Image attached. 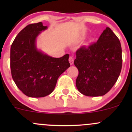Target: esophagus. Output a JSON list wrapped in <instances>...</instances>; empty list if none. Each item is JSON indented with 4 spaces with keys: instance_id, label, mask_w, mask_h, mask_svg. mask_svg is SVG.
<instances>
[{
    "instance_id": "esophagus-1",
    "label": "esophagus",
    "mask_w": 132,
    "mask_h": 132,
    "mask_svg": "<svg viewBox=\"0 0 132 132\" xmlns=\"http://www.w3.org/2000/svg\"><path fill=\"white\" fill-rule=\"evenodd\" d=\"M69 63H70L71 65L73 64V63H74V58H73V57H72V56L69 57Z\"/></svg>"
}]
</instances>
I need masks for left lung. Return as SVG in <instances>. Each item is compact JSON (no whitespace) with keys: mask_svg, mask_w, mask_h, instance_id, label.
Returning <instances> with one entry per match:
<instances>
[{"mask_svg":"<svg viewBox=\"0 0 132 132\" xmlns=\"http://www.w3.org/2000/svg\"><path fill=\"white\" fill-rule=\"evenodd\" d=\"M76 54L74 63L79 71L76 85L79 91L90 97L107 94L122 69V48L116 34L107 27L97 42L81 46Z\"/></svg>","mask_w":132,"mask_h":132,"instance_id":"left-lung-1","label":"left lung"}]
</instances>
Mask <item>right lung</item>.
<instances>
[{
	"label": "right lung",
	"instance_id": "obj_1",
	"mask_svg": "<svg viewBox=\"0 0 132 132\" xmlns=\"http://www.w3.org/2000/svg\"><path fill=\"white\" fill-rule=\"evenodd\" d=\"M46 28L42 22L27 25L10 48L12 76L18 88L30 97L50 94L60 76L70 66L68 54L56 58L37 50L36 38Z\"/></svg>",
	"mask_w": 132,
	"mask_h": 132
}]
</instances>
